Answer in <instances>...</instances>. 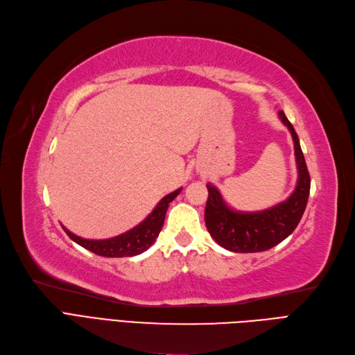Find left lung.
<instances>
[{
	"instance_id": "obj_1",
	"label": "left lung",
	"mask_w": 355,
	"mask_h": 355,
	"mask_svg": "<svg viewBox=\"0 0 355 355\" xmlns=\"http://www.w3.org/2000/svg\"><path fill=\"white\" fill-rule=\"evenodd\" d=\"M279 119L294 139L298 168L295 191L284 202L261 211H235L225 202L222 193L211 183L207 185L209 200L205 204V226L211 238L232 252H260L270 250L286 239L298 226L310 195V173L304 160L297 132L284 112Z\"/></svg>"
}]
</instances>
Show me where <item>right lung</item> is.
I'll return each mask as SVG.
<instances>
[{"mask_svg": "<svg viewBox=\"0 0 355 355\" xmlns=\"http://www.w3.org/2000/svg\"><path fill=\"white\" fill-rule=\"evenodd\" d=\"M182 188L176 189L175 192L166 195V197L155 205V209L151 211V214L146 217L142 223L135 226L133 229L125 232L119 236L110 238V239H83L80 236H76L67 230L64 226V232L69 235L71 241L79 243L80 247L89 250L91 252L101 255V257H133L138 255L144 251L148 250L154 241L157 239L158 234L164 225L166 211L168 209V204L172 202Z\"/></svg>", "mask_w": 355, "mask_h": 355, "instance_id": "right-lung-1", "label": "right lung"}]
</instances>
